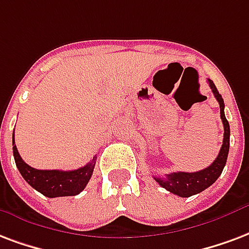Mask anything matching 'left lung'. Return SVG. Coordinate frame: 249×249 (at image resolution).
I'll return each mask as SVG.
<instances>
[{
    "instance_id": "obj_1",
    "label": "left lung",
    "mask_w": 249,
    "mask_h": 249,
    "mask_svg": "<svg viewBox=\"0 0 249 249\" xmlns=\"http://www.w3.org/2000/svg\"><path fill=\"white\" fill-rule=\"evenodd\" d=\"M209 84L210 88L213 89V96L218 100L219 107H220V119H222L223 126H224V139H223V145L218 157L215 158V161L209 167H206L203 170L195 171V173L177 171V173L166 174V177H163V178L154 177L158 185H161L163 189H166L167 191H170L178 196H182V198H189L191 195L202 193L207 187H210L222 174L224 165L227 162L228 150H230V124L224 115V101L213 80L209 79Z\"/></svg>"
}]
</instances>
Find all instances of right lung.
<instances>
[{
	"label": "right lung",
	"mask_w": 249,
	"mask_h": 249,
	"mask_svg": "<svg viewBox=\"0 0 249 249\" xmlns=\"http://www.w3.org/2000/svg\"><path fill=\"white\" fill-rule=\"evenodd\" d=\"M13 154H14L17 167L23 177V179L31 187L39 191L40 194L49 198L71 196L82 193L91 179L93 167L96 163V157H93V160L88 162L86 166L76 170H38L29 166L21 158L14 143V133H13Z\"/></svg>",
	"instance_id": "add662e5"
}]
</instances>
